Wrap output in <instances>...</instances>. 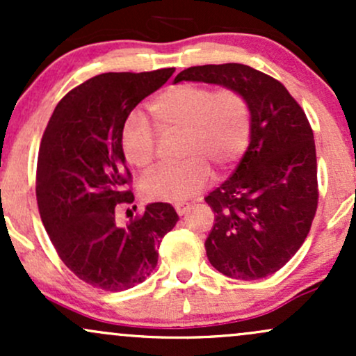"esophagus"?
Masks as SVG:
<instances>
[{
  "mask_svg": "<svg viewBox=\"0 0 356 356\" xmlns=\"http://www.w3.org/2000/svg\"><path fill=\"white\" fill-rule=\"evenodd\" d=\"M191 204L189 202H177L175 204V211H177V214L179 216H184V214H187V212L191 211Z\"/></svg>",
  "mask_w": 356,
  "mask_h": 356,
  "instance_id": "34e87169",
  "label": "esophagus"
}]
</instances>
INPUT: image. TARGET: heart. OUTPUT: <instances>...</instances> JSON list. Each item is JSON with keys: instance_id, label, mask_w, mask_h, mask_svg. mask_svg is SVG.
Listing matches in <instances>:
<instances>
[{"instance_id": "b5f03b06", "label": "heart", "mask_w": 356, "mask_h": 356, "mask_svg": "<svg viewBox=\"0 0 356 356\" xmlns=\"http://www.w3.org/2000/svg\"><path fill=\"white\" fill-rule=\"evenodd\" d=\"M149 113L161 134H181L177 167H164L142 182L149 201L182 202L206 187L211 165L227 169L243 155L251 137V107L238 90H212L182 83L167 88L149 104ZM157 137L142 118H130L122 132V150L130 165L149 169Z\"/></svg>"}]
</instances>
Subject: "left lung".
Wrapping results in <instances>:
<instances>
[{
    "instance_id": "1",
    "label": "left lung",
    "mask_w": 356,
    "mask_h": 356,
    "mask_svg": "<svg viewBox=\"0 0 356 356\" xmlns=\"http://www.w3.org/2000/svg\"><path fill=\"white\" fill-rule=\"evenodd\" d=\"M238 90L251 107V137L239 165L206 197L214 226L209 263L234 280H261L296 254L318 206L316 149L303 108L283 83L248 65L191 67L179 81Z\"/></svg>"
}]
</instances>
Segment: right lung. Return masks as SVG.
I'll list each match as a JSON object with an SVG mask.
<instances>
[{
	"mask_svg": "<svg viewBox=\"0 0 356 356\" xmlns=\"http://www.w3.org/2000/svg\"><path fill=\"white\" fill-rule=\"evenodd\" d=\"M174 68L102 73L68 92L48 122L36 167V201L53 246L85 283L122 291L157 266V248L179 220L167 202H152L129 226L115 207L134 202L122 150L127 117L172 76Z\"/></svg>",
	"mask_w": 356,
	"mask_h": 356,
	"instance_id": "add662e5",
	"label": "right lung"
}]
</instances>
